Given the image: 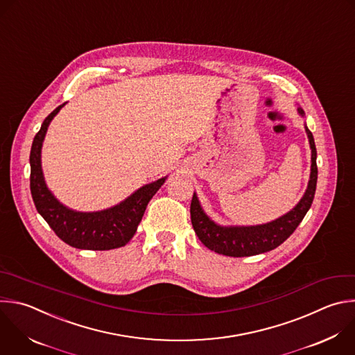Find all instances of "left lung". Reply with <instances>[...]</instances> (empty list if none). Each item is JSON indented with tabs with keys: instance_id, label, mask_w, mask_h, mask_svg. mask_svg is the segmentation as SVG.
Masks as SVG:
<instances>
[{
	"instance_id": "8db88e82",
	"label": "left lung",
	"mask_w": 355,
	"mask_h": 355,
	"mask_svg": "<svg viewBox=\"0 0 355 355\" xmlns=\"http://www.w3.org/2000/svg\"><path fill=\"white\" fill-rule=\"evenodd\" d=\"M298 112L304 116L302 108H298ZM305 131L312 153L308 188L297 206L282 217L259 225H218L203 211L199 199L193 192L191 202V221L198 239L205 247L225 257H252L277 248L295 231L312 205L318 181L315 141L306 125Z\"/></svg>"
}]
</instances>
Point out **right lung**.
Returning a JSON list of instances; mask_svg holds the SVG:
<instances>
[{"label": "right lung", "mask_w": 355, "mask_h": 355, "mask_svg": "<svg viewBox=\"0 0 355 355\" xmlns=\"http://www.w3.org/2000/svg\"><path fill=\"white\" fill-rule=\"evenodd\" d=\"M65 105L50 112L36 134L31 150V192L37 211L65 244L90 251H108L128 244L146 206L167 177L146 184L121 203L100 211H76L57 200L47 188L42 170V146L53 118Z\"/></svg>", "instance_id": "1"}]
</instances>
